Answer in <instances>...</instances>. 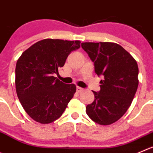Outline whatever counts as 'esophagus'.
I'll return each mask as SVG.
<instances>
[{
    "label": "esophagus",
    "mask_w": 153,
    "mask_h": 153,
    "mask_svg": "<svg viewBox=\"0 0 153 153\" xmlns=\"http://www.w3.org/2000/svg\"><path fill=\"white\" fill-rule=\"evenodd\" d=\"M82 91H83V88H81V87H79V86L76 87V91H77V92L79 93V92H81Z\"/></svg>",
    "instance_id": "34e87169"
}]
</instances>
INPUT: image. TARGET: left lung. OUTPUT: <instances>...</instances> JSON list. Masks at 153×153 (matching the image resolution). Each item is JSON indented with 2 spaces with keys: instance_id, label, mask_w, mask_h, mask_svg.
I'll list each match as a JSON object with an SVG mask.
<instances>
[{
  "instance_id": "8db88e82",
  "label": "left lung",
  "mask_w": 153,
  "mask_h": 153,
  "mask_svg": "<svg viewBox=\"0 0 153 153\" xmlns=\"http://www.w3.org/2000/svg\"><path fill=\"white\" fill-rule=\"evenodd\" d=\"M82 48L94 62L97 76H103L101 90L93 91L94 100L86 107L88 117L102 126L119 120L131 104L138 87L136 60L115 43H82Z\"/></svg>"
}]
</instances>
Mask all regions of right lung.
Returning <instances> with one entry per match:
<instances>
[{
    "instance_id": "add662e5",
    "label": "right lung",
    "mask_w": 153,
    "mask_h": 153,
    "mask_svg": "<svg viewBox=\"0 0 153 153\" xmlns=\"http://www.w3.org/2000/svg\"><path fill=\"white\" fill-rule=\"evenodd\" d=\"M80 41L44 39L26 49L16 67V89L26 113L34 121L49 124L59 119L76 92L74 84L55 77Z\"/></svg>"
}]
</instances>
